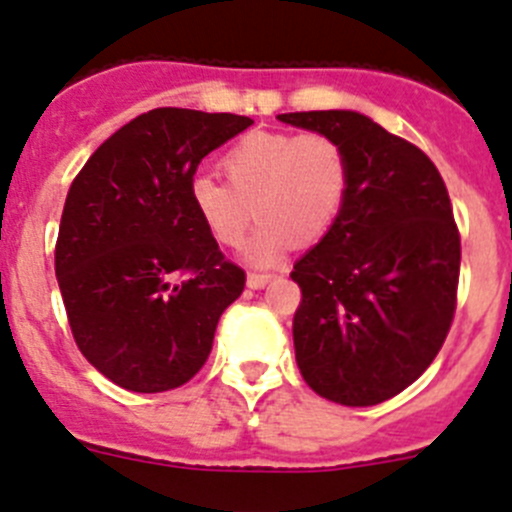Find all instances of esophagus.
I'll use <instances>...</instances> for the list:
<instances>
[{
    "label": "esophagus",
    "mask_w": 512,
    "mask_h": 512,
    "mask_svg": "<svg viewBox=\"0 0 512 512\" xmlns=\"http://www.w3.org/2000/svg\"><path fill=\"white\" fill-rule=\"evenodd\" d=\"M270 280H273V275H270V273H250V275H247V285H250V288H265Z\"/></svg>",
    "instance_id": "34e87169"
}]
</instances>
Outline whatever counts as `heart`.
<instances>
[{"label":"heart","instance_id":"heart-1","mask_svg":"<svg viewBox=\"0 0 512 512\" xmlns=\"http://www.w3.org/2000/svg\"><path fill=\"white\" fill-rule=\"evenodd\" d=\"M222 170L227 183L214 176L191 183V206L222 247H242L257 216L262 224L247 250L257 265L278 260L290 242L324 239L347 201V153L319 132H250L224 153Z\"/></svg>","mask_w":512,"mask_h":512}]
</instances>
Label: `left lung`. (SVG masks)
<instances>
[{"mask_svg": "<svg viewBox=\"0 0 512 512\" xmlns=\"http://www.w3.org/2000/svg\"><path fill=\"white\" fill-rule=\"evenodd\" d=\"M334 137L349 160L342 214L293 265V347L303 380L365 408L426 372L457 308L462 242L449 193L423 150L359 112L278 114Z\"/></svg>", "mask_w": 512, "mask_h": 512, "instance_id": "8db88e82", "label": "left lung"}]
</instances>
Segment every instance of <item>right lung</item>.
Instances as JSON below:
<instances>
[{
	"label": "right lung",
	"instance_id": "add662e5",
	"mask_svg": "<svg viewBox=\"0 0 512 512\" xmlns=\"http://www.w3.org/2000/svg\"><path fill=\"white\" fill-rule=\"evenodd\" d=\"M250 124L153 109L101 142L68 188L55 278L78 349L119 388H181L245 290V270L193 211L191 183L201 160Z\"/></svg>",
	"mask_w": 512,
	"mask_h": 512
}]
</instances>
